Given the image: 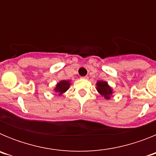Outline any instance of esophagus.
Wrapping results in <instances>:
<instances>
[{
  "label": "esophagus",
  "mask_w": 156,
  "mask_h": 156,
  "mask_svg": "<svg viewBox=\"0 0 156 156\" xmlns=\"http://www.w3.org/2000/svg\"><path fill=\"white\" fill-rule=\"evenodd\" d=\"M82 79L87 80L88 79V76H82Z\"/></svg>",
  "instance_id": "1"
}]
</instances>
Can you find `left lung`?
Here are the masks:
<instances>
[{
    "mask_svg": "<svg viewBox=\"0 0 156 156\" xmlns=\"http://www.w3.org/2000/svg\"><path fill=\"white\" fill-rule=\"evenodd\" d=\"M97 90L106 99L110 98V95L112 94V88L108 85V83L105 81H98L97 83Z\"/></svg>",
    "mask_w": 156,
    "mask_h": 156,
    "instance_id": "1",
    "label": "left lung"
}]
</instances>
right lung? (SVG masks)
<instances>
[{
    "label": "right lung",
    "mask_w": 156,
    "mask_h": 156,
    "mask_svg": "<svg viewBox=\"0 0 156 156\" xmlns=\"http://www.w3.org/2000/svg\"><path fill=\"white\" fill-rule=\"evenodd\" d=\"M69 81L62 80L61 82H59L57 84L55 88V92L58 94L59 95L62 94V93H64L65 91L69 89Z\"/></svg>",
    "instance_id": "right-lung-1"
}]
</instances>
